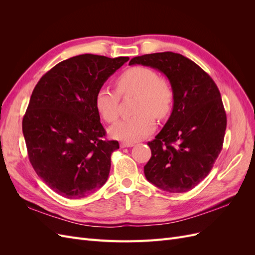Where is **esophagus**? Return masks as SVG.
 Returning <instances> with one entry per match:
<instances>
[{
  "instance_id": "esophagus-1",
  "label": "esophagus",
  "mask_w": 255,
  "mask_h": 255,
  "mask_svg": "<svg viewBox=\"0 0 255 255\" xmlns=\"http://www.w3.org/2000/svg\"><path fill=\"white\" fill-rule=\"evenodd\" d=\"M121 148H130V146H134L133 142H121L120 143Z\"/></svg>"
}]
</instances>
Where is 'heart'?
<instances>
[{
    "label": "heart",
    "instance_id": "1",
    "mask_svg": "<svg viewBox=\"0 0 255 255\" xmlns=\"http://www.w3.org/2000/svg\"><path fill=\"white\" fill-rule=\"evenodd\" d=\"M116 91L109 88L99 89L95 105L98 114L106 122L112 123L118 118L120 97L136 96L134 113L130 118L122 119L110 128L115 139L135 142L149 136L155 128V119H164L170 114L174 92L164 79L148 67L135 66L123 71L115 82Z\"/></svg>",
    "mask_w": 255,
    "mask_h": 255
}]
</instances>
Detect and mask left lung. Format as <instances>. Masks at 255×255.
I'll return each mask as SVG.
<instances>
[{
    "instance_id": "1",
    "label": "left lung",
    "mask_w": 255,
    "mask_h": 255,
    "mask_svg": "<svg viewBox=\"0 0 255 255\" xmlns=\"http://www.w3.org/2000/svg\"><path fill=\"white\" fill-rule=\"evenodd\" d=\"M163 72L174 92L173 110L155 139L146 180L168 192H186L211 172L222 150L227 115L217 85L203 69L181 54L161 52L130 59Z\"/></svg>"
}]
</instances>
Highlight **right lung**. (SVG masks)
Here are the masks:
<instances>
[{
  "mask_svg": "<svg viewBox=\"0 0 255 255\" xmlns=\"http://www.w3.org/2000/svg\"><path fill=\"white\" fill-rule=\"evenodd\" d=\"M83 54L60 61L35 86L22 120L27 154L37 175L61 197L81 199L101 188L111 155L95 98L128 60Z\"/></svg>",
  "mask_w": 255,
  "mask_h": 255,
  "instance_id": "add662e5",
  "label": "right lung"
}]
</instances>
